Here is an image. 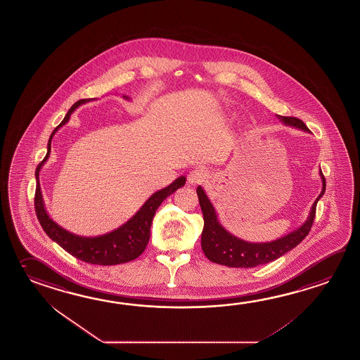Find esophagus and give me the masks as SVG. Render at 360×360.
<instances>
[{
    "label": "esophagus",
    "mask_w": 360,
    "mask_h": 360,
    "mask_svg": "<svg viewBox=\"0 0 360 360\" xmlns=\"http://www.w3.org/2000/svg\"><path fill=\"white\" fill-rule=\"evenodd\" d=\"M208 179V172L207 169H202V167H195V169H191L188 175V181L191 185H198V184L205 183Z\"/></svg>",
    "instance_id": "1"
}]
</instances>
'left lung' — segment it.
<instances>
[{"mask_svg": "<svg viewBox=\"0 0 360 360\" xmlns=\"http://www.w3.org/2000/svg\"><path fill=\"white\" fill-rule=\"evenodd\" d=\"M277 119L285 125L300 129L303 131H309V129L300 119L280 115H277ZM319 175L322 180V191L311 205L307 221L299 229L269 243H249L229 233L225 227L221 225L217 217V212L212 205L211 200L207 197L203 188L198 186L199 205L205 219V227L202 231V249L205 257L213 263H219L227 267L252 268L275 261L283 254L290 252L291 249H294L296 245H299L309 233L310 227L316 217L318 200L322 198L326 191V179L321 169Z\"/></svg>", "mask_w": 360, "mask_h": 360, "instance_id": "1", "label": "left lung"}]
</instances>
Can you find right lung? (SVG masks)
<instances>
[{
    "instance_id": "1",
    "label": "right lung",
    "mask_w": 360,
    "mask_h": 360,
    "mask_svg": "<svg viewBox=\"0 0 360 360\" xmlns=\"http://www.w3.org/2000/svg\"><path fill=\"white\" fill-rule=\"evenodd\" d=\"M122 97L130 99L127 96H122ZM94 99L97 98L80 99L77 103H74L66 113L63 122L52 131L47 144V155L36 169L37 189L34 207H36L37 217L39 224L42 225L44 233H47L51 239L65 249L68 253L74 255L80 261L86 262L91 264L113 266V264L134 261L135 258H138L144 252V249L148 244L150 225L157 208L161 205L166 198L185 185L186 177H177L174 183L169 184V186L155 191V194L150 195L148 200L141 205V210L136 212L131 219L111 233H103L99 236H80L57 225L56 222L49 216L44 207L42 191L39 185V171L50 157L51 141L53 135L56 134L57 130L64 127L65 124L70 120V115L75 111V108Z\"/></svg>"
}]
</instances>
